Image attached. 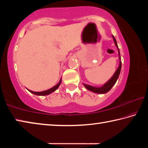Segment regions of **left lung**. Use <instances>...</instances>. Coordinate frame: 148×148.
Segmentation results:
<instances>
[{
    "mask_svg": "<svg viewBox=\"0 0 148 148\" xmlns=\"http://www.w3.org/2000/svg\"><path fill=\"white\" fill-rule=\"evenodd\" d=\"M112 38H113V40L114 41V44L116 45V46L117 47V50H118V54H119V66L115 72V73L114 74L113 76H112L111 78H110L108 81L106 83H105L103 86H102L101 87H94L92 86H90V85H87L86 84H83L84 87L86 88L89 90L90 91H92L95 92V93H98V94H104L106 93V92H108L110 89H112V87H113L115 84L116 83L117 79H118L119 76L120 74V72H121V56H120V52H119V47L117 46V44L116 42V38H114V36L112 35Z\"/></svg>",
    "mask_w": 148,
    "mask_h": 148,
    "instance_id": "8db88e82",
    "label": "left lung"
}]
</instances>
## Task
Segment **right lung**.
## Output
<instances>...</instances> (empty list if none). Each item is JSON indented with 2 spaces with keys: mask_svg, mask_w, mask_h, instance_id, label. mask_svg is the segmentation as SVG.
Segmentation results:
<instances>
[{
  "mask_svg": "<svg viewBox=\"0 0 148 148\" xmlns=\"http://www.w3.org/2000/svg\"><path fill=\"white\" fill-rule=\"evenodd\" d=\"M61 82H62V78L61 77V79H60L59 83L56 84V86H53V87H51V88H50L49 89H47L46 90V91H41V92H35V91H32L31 90H29L27 89L29 91H30L31 92V93H33L34 95H38V96H45V95H48L49 94H51V92H54L55 91H56V90L58 89V87H59L60 85L61 84Z\"/></svg>",
  "mask_w": 148,
  "mask_h": 148,
  "instance_id": "right-lung-1",
  "label": "right lung"
}]
</instances>
